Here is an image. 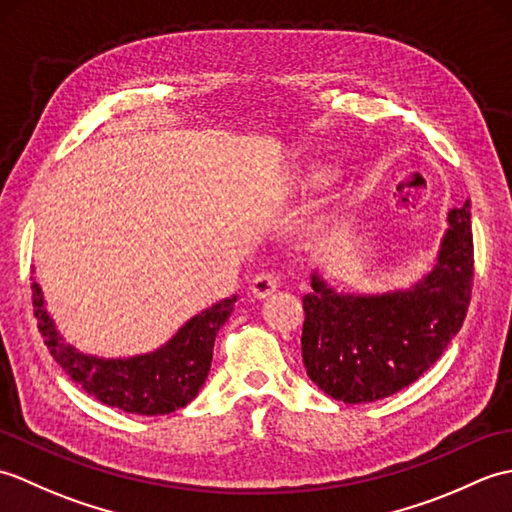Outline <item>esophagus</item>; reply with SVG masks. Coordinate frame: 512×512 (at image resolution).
Wrapping results in <instances>:
<instances>
[{
  "instance_id": "esophagus-1",
  "label": "esophagus",
  "mask_w": 512,
  "mask_h": 512,
  "mask_svg": "<svg viewBox=\"0 0 512 512\" xmlns=\"http://www.w3.org/2000/svg\"><path fill=\"white\" fill-rule=\"evenodd\" d=\"M279 288V275L273 273V270H266V273H259L253 279V286H250V292L257 299H266L268 295H273V292Z\"/></svg>"
}]
</instances>
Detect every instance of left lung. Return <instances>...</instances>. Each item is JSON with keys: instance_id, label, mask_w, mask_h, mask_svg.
I'll list each match as a JSON object with an SVG mask.
<instances>
[{"instance_id": "1", "label": "left lung", "mask_w": 512, "mask_h": 512, "mask_svg": "<svg viewBox=\"0 0 512 512\" xmlns=\"http://www.w3.org/2000/svg\"><path fill=\"white\" fill-rule=\"evenodd\" d=\"M473 290L471 202L449 211L433 270L411 290L339 295L312 275L303 297L306 372L334 400L374 402L409 387L460 332Z\"/></svg>"}]
</instances>
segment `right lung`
<instances>
[{
    "label": "right lung",
    "instance_id": "add662e5",
    "mask_svg": "<svg viewBox=\"0 0 512 512\" xmlns=\"http://www.w3.org/2000/svg\"><path fill=\"white\" fill-rule=\"evenodd\" d=\"M235 301L237 297L224 299L195 314L156 352L132 358H99L76 352L72 345L63 343L43 308L41 288L32 281V310L54 361L103 405L140 416L171 413L198 396L209 376L217 330L231 317Z\"/></svg>",
    "mask_w": 512,
    "mask_h": 512
}]
</instances>
